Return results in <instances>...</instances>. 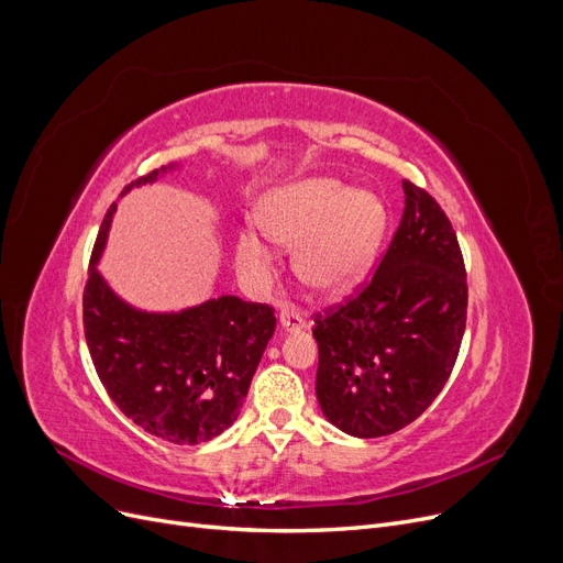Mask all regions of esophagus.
<instances>
[{"label":"esophagus","mask_w":563,"mask_h":563,"mask_svg":"<svg viewBox=\"0 0 563 563\" xmlns=\"http://www.w3.org/2000/svg\"><path fill=\"white\" fill-rule=\"evenodd\" d=\"M279 323L288 332H298L305 328V318L296 309H282L279 313Z\"/></svg>","instance_id":"34e87169"}]
</instances>
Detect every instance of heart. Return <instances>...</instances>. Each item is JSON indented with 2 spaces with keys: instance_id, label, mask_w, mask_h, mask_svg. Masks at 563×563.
Returning <instances> with one entry per match:
<instances>
[{
  "instance_id": "obj_1",
  "label": "heart",
  "mask_w": 563,
  "mask_h": 563,
  "mask_svg": "<svg viewBox=\"0 0 563 563\" xmlns=\"http://www.w3.org/2000/svg\"><path fill=\"white\" fill-rule=\"evenodd\" d=\"M258 222L277 243L298 245L296 273L307 286L336 298L368 273L387 231V208L336 178H302L263 197ZM235 261L245 279L265 282L275 254L258 233L243 231Z\"/></svg>"
}]
</instances>
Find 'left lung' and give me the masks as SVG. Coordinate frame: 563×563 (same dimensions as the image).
Listing matches in <instances>:
<instances>
[{
	"label": "left lung",
	"instance_id": "1",
	"mask_svg": "<svg viewBox=\"0 0 563 563\" xmlns=\"http://www.w3.org/2000/svg\"><path fill=\"white\" fill-rule=\"evenodd\" d=\"M406 210L376 273L313 313L316 396L355 438H383L433 404L467 323L465 261L446 212L404 178Z\"/></svg>",
	"mask_w": 563,
	"mask_h": 563
}]
</instances>
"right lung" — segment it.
Returning a JSON list of instances; mask_svg holds the SVG:
<instances>
[{"instance_id": "right-lung-1", "label": "right lung", "mask_w": 563, "mask_h": 563, "mask_svg": "<svg viewBox=\"0 0 563 563\" xmlns=\"http://www.w3.org/2000/svg\"><path fill=\"white\" fill-rule=\"evenodd\" d=\"M157 169L123 187L157 178ZM117 203L100 224L82 296L85 336L102 387L146 433L172 444L218 438L238 419L275 332V309L233 296L180 313L121 302L96 271Z\"/></svg>"}]
</instances>
